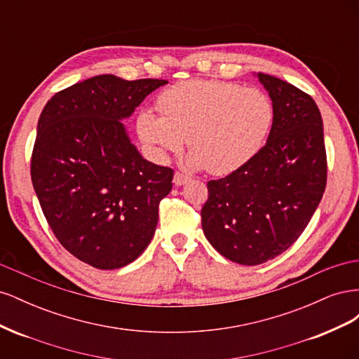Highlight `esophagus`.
<instances>
[{"instance_id": "esophagus-1", "label": "esophagus", "mask_w": 359, "mask_h": 359, "mask_svg": "<svg viewBox=\"0 0 359 359\" xmlns=\"http://www.w3.org/2000/svg\"><path fill=\"white\" fill-rule=\"evenodd\" d=\"M190 180H191V178L187 175V173L180 172V170H177L175 175H173V182H175V186H182V184L189 182Z\"/></svg>"}]
</instances>
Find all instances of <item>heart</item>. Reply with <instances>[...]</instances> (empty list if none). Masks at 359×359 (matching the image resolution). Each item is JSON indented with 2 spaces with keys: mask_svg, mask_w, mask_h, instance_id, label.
Listing matches in <instances>:
<instances>
[{
  "mask_svg": "<svg viewBox=\"0 0 359 359\" xmlns=\"http://www.w3.org/2000/svg\"><path fill=\"white\" fill-rule=\"evenodd\" d=\"M161 115L145 109L137 132L157 158L177 154L186 140L190 165L226 175L260 149L274 123V104L257 88L223 81L190 79L172 85L157 100Z\"/></svg>",
  "mask_w": 359,
  "mask_h": 359,
  "instance_id": "heart-1",
  "label": "heart"
}]
</instances>
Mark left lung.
I'll return each mask as SVG.
<instances>
[{"mask_svg": "<svg viewBox=\"0 0 359 359\" xmlns=\"http://www.w3.org/2000/svg\"><path fill=\"white\" fill-rule=\"evenodd\" d=\"M274 104L266 144L243 168L206 184L201 211L211 245L232 262L260 265L295 243L327 187L318 104L289 82L257 73Z\"/></svg>", "mask_w": 359, "mask_h": 359, "instance_id": "left-lung-1", "label": "left lung"}]
</instances>
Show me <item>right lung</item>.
<instances>
[{"label":"right lung","instance_id":"add662e5","mask_svg":"<svg viewBox=\"0 0 359 359\" xmlns=\"http://www.w3.org/2000/svg\"><path fill=\"white\" fill-rule=\"evenodd\" d=\"M165 83L94 76L58 91L39 118L32 187L61 245L94 268L133 262L156 232L173 169L142 158L119 119Z\"/></svg>","mask_w":359,"mask_h":359}]
</instances>
